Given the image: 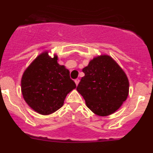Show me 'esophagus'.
Instances as JSON below:
<instances>
[{
    "instance_id": "obj_1",
    "label": "esophagus",
    "mask_w": 153,
    "mask_h": 153,
    "mask_svg": "<svg viewBox=\"0 0 153 153\" xmlns=\"http://www.w3.org/2000/svg\"><path fill=\"white\" fill-rule=\"evenodd\" d=\"M74 82H75L76 85V86H77V85L79 84V79H76L75 80H74Z\"/></svg>"
}]
</instances>
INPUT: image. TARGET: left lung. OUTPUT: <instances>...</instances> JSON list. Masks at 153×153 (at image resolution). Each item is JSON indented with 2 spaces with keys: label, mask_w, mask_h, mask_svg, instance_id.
<instances>
[{
  "label": "left lung",
  "mask_w": 153,
  "mask_h": 153,
  "mask_svg": "<svg viewBox=\"0 0 153 153\" xmlns=\"http://www.w3.org/2000/svg\"><path fill=\"white\" fill-rule=\"evenodd\" d=\"M76 90L83 97L86 106L94 114L106 117L118 110L129 95L126 74L110 56L93 57L83 69Z\"/></svg>",
  "instance_id": "left-lung-1"
}]
</instances>
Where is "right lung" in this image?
I'll use <instances>...</instances> for the list:
<instances>
[{
    "mask_svg": "<svg viewBox=\"0 0 153 153\" xmlns=\"http://www.w3.org/2000/svg\"><path fill=\"white\" fill-rule=\"evenodd\" d=\"M42 52L24 70L21 81L23 98L39 114L55 113L64 103L66 97L76 87L70 71L57 63L58 56Z\"/></svg>",
    "mask_w": 153,
    "mask_h": 153,
    "instance_id": "obj_1",
    "label": "right lung"
}]
</instances>
